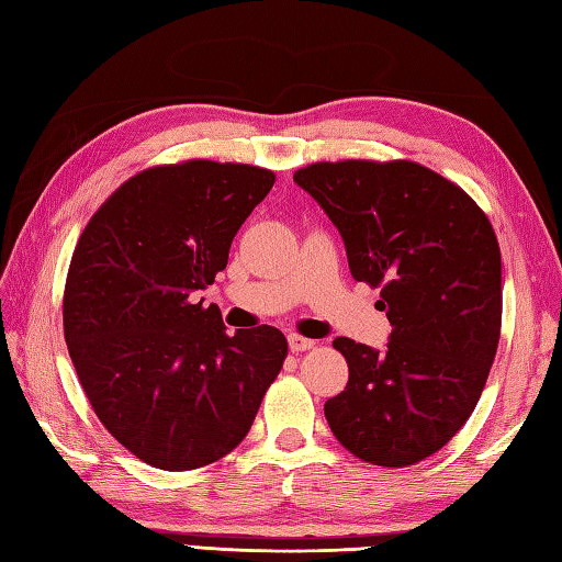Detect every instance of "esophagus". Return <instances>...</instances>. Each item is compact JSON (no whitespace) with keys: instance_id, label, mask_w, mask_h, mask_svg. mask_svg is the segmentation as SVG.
<instances>
[{"instance_id":"obj_1","label":"esophagus","mask_w":562,"mask_h":562,"mask_svg":"<svg viewBox=\"0 0 562 562\" xmlns=\"http://www.w3.org/2000/svg\"><path fill=\"white\" fill-rule=\"evenodd\" d=\"M289 347H291L293 353H301V351L313 349L315 341L307 339V337H301V335H289Z\"/></svg>"}]
</instances>
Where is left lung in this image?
Here are the masks:
<instances>
[{
    "label": "left lung",
    "mask_w": 562,
    "mask_h": 562,
    "mask_svg": "<svg viewBox=\"0 0 562 562\" xmlns=\"http://www.w3.org/2000/svg\"><path fill=\"white\" fill-rule=\"evenodd\" d=\"M293 181L345 239L351 277L381 289L383 351L337 337L349 383L325 403L329 429L361 461L403 468L465 425L495 361L502 257L487 215L437 171L407 159L317 162Z\"/></svg>",
    "instance_id": "8db88e82"
}]
</instances>
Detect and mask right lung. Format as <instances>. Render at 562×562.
Here are the masks:
<instances>
[{
    "label": "right lung",
    "instance_id": "add662e5",
    "mask_svg": "<svg viewBox=\"0 0 562 562\" xmlns=\"http://www.w3.org/2000/svg\"><path fill=\"white\" fill-rule=\"evenodd\" d=\"M273 181L211 159L145 169L75 247L63 325L77 378L111 437L162 471L231 453L289 353L277 327L227 335L221 311L196 301Z\"/></svg>",
    "mask_w": 562,
    "mask_h": 562
}]
</instances>
